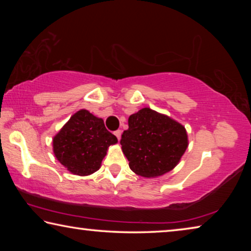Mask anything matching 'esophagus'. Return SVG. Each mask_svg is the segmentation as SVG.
Returning a JSON list of instances; mask_svg holds the SVG:
<instances>
[{"label": "esophagus", "instance_id": "34e87169", "mask_svg": "<svg viewBox=\"0 0 251 251\" xmlns=\"http://www.w3.org/2000/svg\"><path fill=\"white\" fill-rule=\"evenodd\" d=\"M114 134H115V136L118 138V141H120V139H121V135H122V130H121V129H117V130L114 131Z\"/></svg>", "mask_w": 251, "mask_h": 251}]
</instances>
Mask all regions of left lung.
Masks as SVG:
<instances>
[{
    "mask_svg": "<svg viewBox=\"0 0 251 251\" xmlns=\"http://www.w3.org/2000/svg\"><path fill=\"white\" fill-rule=\"evenodd\" d=\"M121 145L135 174L158 177L179 163L188 147V138L179 123L145 107L129 116Z\"/></svg>",
    "mask_w": 251,
    "mask_h": 251,
    "instance_id": "obj_1",
    "label": "left lung"
}]
</instances>
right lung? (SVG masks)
Returning <instances> with one entry per match:
<instances>
[{"instance_id":"obj_1","label":"right lung","mask_w":251,"mask_h":251,"mask_svg":"<svg viewBox=\"0 0 251 251\" xmlns=\"http://www.w3.org/2000/svg\"><path fill=\"white\" fill-rule=\"evenodd\" d=\"M117 143L106 129L104 121L80 109L53 138L57 160L72 174L87 176L99 171L108 147Z\"/></svg>"}]
</instances>
